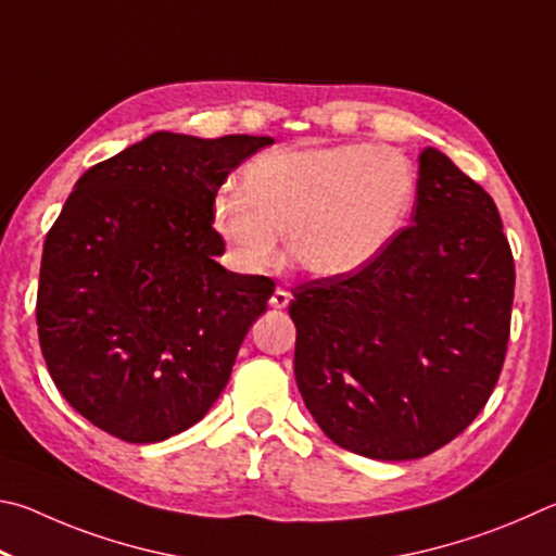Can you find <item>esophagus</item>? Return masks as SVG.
Masks as SVG:
<instances>
[{"mask_svg": "<svg viewBox=\"0 0 556 556\" xmlns=\"http://www.w3.org/2000/svg\"><path fill=\"white\" fill-rule=\"evenodd\" d=\"M288 303H290V293H288V290H283V288L273 290V295H270V300H268L270 307L283 309V307H288Z\"/></svg>", "mask_w": 556, "mask_h": 556, "instance_id": "34e87169", "label": "esophagus"}]
</instances>
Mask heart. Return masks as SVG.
Returning a JSON list of instances; mask_svg holds the SVG:
<instances>
[{
    "mask_svg": "<svg viewBox=\"0 0 556 556\" xmlns=\"http://www.w3.org/2000/svg\"><path fill=\"white\" fill-rule=\"evenodd\" d=\"M415 168L388 146H278L251 159L237 192L212 202V227L233 263L261 273L288 249L317 278H342L368 266L407 219Z\"/></svg>",
    "mask_w": 556,
    "mask_h": 556,
    "instance_id": "1",
    "label": "heart"
}]
</instances>
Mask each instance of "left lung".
Returning <instances> with one entry per match:
<instances>
[{"instance_id": "8db88e82", "label": "left lung", "mask_w": 556, "mask_h": 556, "mask_svg": "<svg viewBox=\"0 0 556 556\" xmlns=\"http://www.w3.org/2000/svg\"><path fill=\"white\" fill-rule=\"evenodd\" d=\"M515 266L498 207L442 151L420 153L413 224L362 270L295 288V381L329 440L420 459L483 410L510 337Z\"/></svg>"}]
</instances>
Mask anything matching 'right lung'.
I'll return each mask as SVG.
<instances>
[{
  "instance_id": "obj_1",
  "label": "right lung",
  "mask_w": 556,
  "mask_h": 556,
  "mask_svg": "<svg viewBox=\"0 0 556 556\" xmlns=\"http://www.w3.org/2000/svg\"><path fill=\"white\" fill-rule=\"evenodd\" d=\"M270 136L155 131L85 170L48 231L38 342L85 420L153 444L202 420L273 280L217 263L219 185Z\"/></svg>"
}]
</instances>
